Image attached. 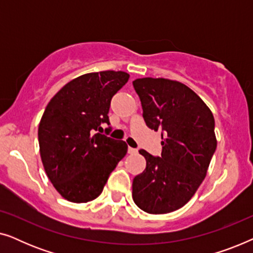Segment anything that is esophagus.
I'll return each mask as SVG.
<instances>
[{
	"label": "esophagus",
	"mask_w": 253,
	"mask_h": 253,
	"mask_svg": "<svg viewBox=\"0 0 253 253\" xmlns=\"http://www.w3.org/2000/svg\"><path fill=\"white\" fill-rule=\"evenodd\" d=\"M127 152H129V154H136L137 153V150L136 148H132V147H129L127 148Z\"/></svg>",
	"instance_id": "obj_1"
}]
</instances>
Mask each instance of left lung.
<instances>
[{"mask_svg": "<svg viewBox=\"0 0 253 253\" xmlns=\"http://www.w3.org/2000/svg\"><path fill=\"white\" fill-rule=\"evenodd\" d=\"M132 84L146 126L162 131L161 157L139 151L146 168L133 178V202L150 214L174 212L192 198L207 174L216 148L213 114L179 82L147 77Z\"/></svg>", "mask_w": 253, "mask_h": 253, "instance_id": "left-lung-1", "label": "left lung"}]
</instances>
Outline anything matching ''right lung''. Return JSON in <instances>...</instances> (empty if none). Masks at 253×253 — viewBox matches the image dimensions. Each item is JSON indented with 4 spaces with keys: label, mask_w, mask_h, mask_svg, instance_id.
Returning a JSON list of instances; mask_svg holds the SVG:
<instances>
[{
    "label": "right lung",
    "mask_w": 253,
    "mask_h": 253,
    "mask_svg": "<svg viewBox=\"0 0 253 253\" xmlns=\"http://www.w3.org/2000/svg\"><path fill=\"white\" fill-rule=\"evenodd\" d=\"M129 77L113 70L82 75L65 84L44 109L38 129L41 161L54 188L69 202L99 197L126 157V141L96 131L103 130L101 123L109 126L110 100Z\"/></svg>",
    "instance_id": "obj_1"
}]
</instances>
